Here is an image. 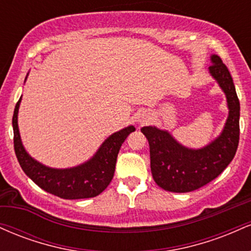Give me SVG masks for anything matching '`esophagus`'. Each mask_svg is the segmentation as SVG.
Returning <instances> with one entry per match:
<instances>
[{
	"mask_svg": "<svg viewBox=\"0 0 251 251\" xmlns=\"http://www.w3.org/2000/svg\"><path fill=\"white\" fill-rule=\"evenodd\" d=\"M149 120V117H140L139 118V120H138V122H139L140 124H144V123H146Z\"/></svg>",
	"mask_w": 251,
	"mask_h": 251,
	"instance_id": "1",
	"label": "esophagus"
}]
</instances>
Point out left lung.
Wrapping results in <instances>:
<instances>
[{"label":"left lung","mask_w":251,"mask_h":251,"mask_svg":"<svg viewBox=\"0 0 251 251\" xmlns=\"http://www.w3.org/2000/svg\"><path fill=\"white\" fill-rule=\"evenodd\" d=\"M209 73L226 98L229 109L221 134L201 149L181 145L166 129L144 126L148 138L152 177L158 186L171 192H190L218 177L234 159L240 140V101L232 77L221 57L212 54Z\"/></svg>","instance_id":"obj_1"}]
</instances>
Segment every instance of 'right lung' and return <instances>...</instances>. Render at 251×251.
Listing matches in <instances>:
<instances>
[{
  "label": "right lung",
  "mask_w": 251,
  "mask_h": 251,
  "mask_svg": "<svg viewBox=\"0 0 251 251\" xmlns=\"http://www.w3.org/2000/svg\"><path fill=\"white\" fill-rule=\"evenodd\" d=\"M21 100L22 97L14 109L13 129L15 154L25 174L45 191L63 200L92 198L101 194L113 178L119 150L128 134L135 131L134 126L129 125L109 135L87 162L67 169L50 168L34 159L22 144L17 124Z\"/></svg>",
  "instance_id": "add662e5"
}]
</instances>
